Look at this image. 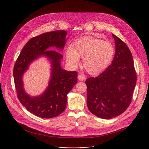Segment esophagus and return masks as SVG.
Here are the masks:
<instances>
[{"label":"esophagus","mask_w":149,"mask_h":149,"mask_svg":"<svg viewBox=\"0 0 149 149\" xmlns=\"http://www.w3.org/2000/svg\"><path fill=\"white\" fill-rule=\"evenodd\" d=\"M78 78L79 81H84L85 79H86V77H85V75L82 74H79L78 76Z\"/></svg>","instance_id":"obj_1"}]
</instances>
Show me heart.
Here are the masks:
<instances>
[{
    "instance_id": "heart-1",
    "label": "heart",
    "mask_w": 149,
    "mask_h": 149,
    "mask_svg": "<svg viewBox=\"0 0 149 149\" xmlns=\"http://www.w3.org/2000/svg\"><path fill=\"white\" fill-rule=\"evenodd\" d=\"M115 49L109 41L91 36L81 38L75 40L72 48L66 52L67 62L76 66L82 58L83 65L91 74H98L107 69L113 59Z\"/></svg>"
}]
</instances>
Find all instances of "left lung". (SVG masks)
Here are the masks:
<instances>
[{"label": "left lung", "mask_w": 149, "mask_h": 149, "mask_svg": "<svg viewBox=\"0 0 149 149\" xmlns=\"http://www.w3.org/2000/svg\"><path fill=\"white\" fill-rule=\"evenodd\" d=\"M112 35L116 53L111 64L98 77L86 81L88 109L103 119L116 117L129 107L137 81L130 50L118 37Z\"/></svg>", "instance_id": "1"}]
</instances>
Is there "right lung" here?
<instances>
[{"label": "right lung", "instance_id": "right-lung-1", "mask_svg": "<svg viewBox=\"0 0 149 149\" xmlns=\"http://www.w3.org/2000/svg\"><path fill=\"white\" fill-rule=\"evenodd\" d=\"M67 34L65 31H55L32 38L21 51L14 65L17 97L28 111L39 117L51 118L61 114L65 109L68 93L77 82V72L61 68L62 55L55 50H48L52 47L62 50ZM40 56H46L51 61L52 78L46 91L39 96L32 97L23 89L22 77L30 63Z\"/></svg>", "mask_w": 149, "mask_h": 149}]
</instances>
